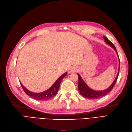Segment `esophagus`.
Wrapping results in <instances>:
<instances>
[{
	"label": "esophagus",
	"instance_id": "obj_1",
	"mask_svg": "<svg viewBox=\"0 0 132 132\" xmlns=\"http://www.w3.org/2000/svg\"><path fill=\"white\" fill-rule=\"evenodd\" d=\"M77 70H78V69H77V67H76V66H72L70 68V72H74L77 71Z\"/></svg>",
	"mask_w": 132,
	"mask_h": 132
}]
</instances>
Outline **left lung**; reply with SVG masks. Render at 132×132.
<instances>
[{
  "label": "left lung",
  "mask_w": 132,
  "mask_h": 132,
  "mask_svg": "<svg viewBox=\"0 0 132 132\" xmlns=\"http://www.w3.org/2000/svg\"><path fill=\"white\" fill-rule=\"evenodd\" d=\"M104 40L105 42L108 45H109L110 46H111V47H112L116 53H117V55L119 59L118 72L117 77H116L115 80H114V81L113 82V83L112 84L111 86L109 87H108L107 89L103 90H101V91L95 90H93V89H91L90 88H89L87 86V85L85 82V81L81 78V77L79 75V74L77 73V75H78V88L79 92L82 96L86 97V98H88L89 99H96V98H100V97H101L104 96L105 95H106L108 93H109L112 90V89L114 87V85L116 82V81H117V80L118 79V77L119 72V69H120V60H119V56H118V54L117 53V50H116V48L115 47V46H114V45L105 36H104Z\"/></svg>",
  "instance_id": "left-lung-1"
}]
</instances>
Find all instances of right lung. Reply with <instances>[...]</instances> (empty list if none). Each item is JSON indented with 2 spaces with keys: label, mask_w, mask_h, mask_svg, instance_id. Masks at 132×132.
Returning <instances> with one entry per match:
<instances>
[{
  "label": "right lung",
  "mask_w": 132,
  "mask_h": 132,
  "mask_svg": "<svg viewBox=\"0 0 132 132\" xmlns=\"http://www.w3.org/2000/svg\"><path fill=\"white\" fill-rule=\"evenodd\" d=\"M67 75V72H66L64 73H63L62 75H61L49 89L43 92L38 93H34L29 90L24 86H23V85L21 84V82H20V84L22 87L23 90L24 91V92L27 95H28L30 97H31L32 98L37 100H42V101L47 100L51 99L54 96H55V95L57 94L60 87V84L62 81V80Z\"/></svg>",
  "instance_id": "obj_1"
}]
</instances>
